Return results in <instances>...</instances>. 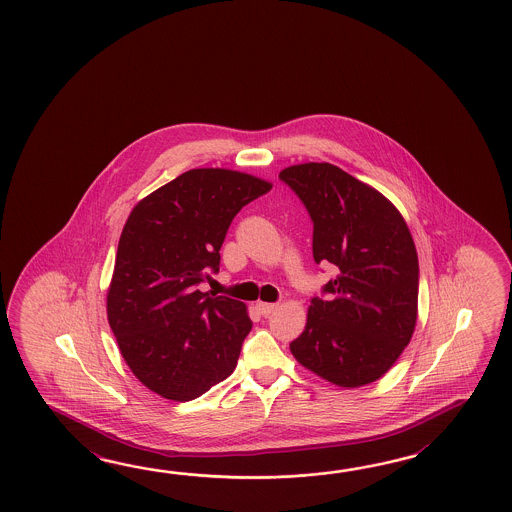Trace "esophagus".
Returning a JSON list of instances; mask_svg holds the SVG:
<instances>
[{"mask_svg": "<svg viewBox=\"0 0 512 512\" xmlns=\"http://www.w3.org/2000/svg\"><path fill=\"white\" fill-rule=\"evenodd\" d=\"M256 307H258V311H260L261 315H271V313H274L276 309H278V304H267V302H258L256 304Z\"/></svg>", "mask_w": 512, "mask_h": 512, "instance_id": "34e87169", "label": "esophagus"}]
</instances>
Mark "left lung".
Returning <instances> with one entry per match:
<instances>
[{
    "instance_id": "8db88e82",
    "label": "left lung",
    "mask_w": 512,
    "mask_h": 512,
    "mask_svg": "<svg viewBox=\"0 0 512 512\" xmlns=\"http://www.w3.org/2000/svg\"><path fill=\"white\" fill-rule=\"evenodd\" d=\"M280 179L313 221V258L333 263L335 280L315 296L291 353L342 388L381 379L414 335L419 261L401 212L335 164H294Z\"/></svg>"
}]
</instances>
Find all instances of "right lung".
I'll use <instances>...</instances> for the list:
<instances>
[{
  "mask_svg": "<svg viewBox=\"0 0 512 512\" xmlns=\"http://www.w3.org/2000/svg\"><path fill=\"white\" fill-rule=\"evenodd\" d=\"M271 183L196 168L141 199L120 234L108 320L131 373L170 401H192L238 364L252 322L243 302L197 285L219 271V249L241 208Z\"/></svg>",
  "mask_w": 512,
  "mask_h": 512,
  "instance_id": "right-lung-1",
  "label": "right lung"
}]
</instances>
